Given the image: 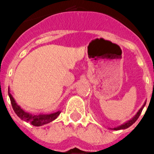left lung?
<instances>
[{
	"mask_svg": "<svg viewBox=\"0 0 154 154\" xmlns=\"http://www.w3.org/2000/svg\"><path fill=\"white\" fill-rule=\"evenodd\" d=\"M145 104H146V101L144 102V105L142 106V107L140 109H139V111L136 113V114H135V116L132 117L131 119L130 120H128V121H127L126 122H124L123 124H122V125L119 126V127H116V128H109V129H111V130H122V129H127V128H128L129 127H131V126L133 124L134 122H136V120L138 119V118L140 117V114H141L142 112V109H144V106H145Z\"/></svg>",
	"mask_w": 154,
	"mask_h": 154,
	"instance_id": "left-lung-1",
	"label": "left lung"
}]
</instances>
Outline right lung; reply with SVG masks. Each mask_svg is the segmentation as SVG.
I'll return each mask as SVG.
<instances>
[{
  "mask_svg": "<svg viewBox=\"0 0 154 154\" xmlns=\"http://www.w3.org/2000/svg\"><path fill=\"white\" fill-rule=\"evenodd\" d=\"M10 89L8 90V94L10 97L11 105L14 109V111L15 112V114L18 115L21 119L23 120L26 122H30L31 124L35 127H40V126L47 124L48 122H51L52 121L55 120L58 117L61 111H57L55 113L52 114H32L31 113L26 112L18 106L17 102L14 100V98L13 97V96L10 94Z\"/></svg>",
  "mask_w": 154,
  "mask_h": 154,
  "instance_id": "right-lung-1",
  "label": "right lung"
}]
</instances>
